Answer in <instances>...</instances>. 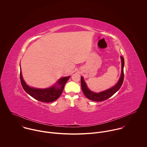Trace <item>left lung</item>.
<instances>
[{
	"label": "left lung",
	"mask_w": 147,
	"mask_h": 147,
	"mask_svg": "<svg viewBox=\"0 0 147 147\" xmlns=\"http://www.w3.org/2000/svg\"><path fill=\"white\" fill-rule=\"evenodd\" d=\"M121 76L120 77V79L117 82V83L113 86V87L102 91L99 93H95L94 92H92L90 91L88 88L87 87V86L86 83V82L84 80L83 78L81 77V86L82 91L86 96V98L88 99L95 101H101L107 100V98L111 97L113 95H114L121 87L123 80H124V59L123 56H121Z\"/></svg>",
	"instance_id": "left-lung-1"
}]
</instances>
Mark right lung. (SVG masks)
I'll return each mask as SVG.
<instances>
[{"instance_id":"right-lung-1","label":"right lung","mask_w":147,"mask_h":147,"mask_svg":"<svg viewBox=\"0 0 147 147\" xmlns=\"http://www.w3.org/2000/svg\"><path fill=\"white\" fill-rule=\"evenodd\" d=\"M20 78L22 87L28 94L40 101L50 102L55 101L60 97L64 90V86L70 76L64 77L60 79L57 81L56 85L45 89L32 88L27 86L22 77L21 69Z\"/></svg>"}]
</instances>
